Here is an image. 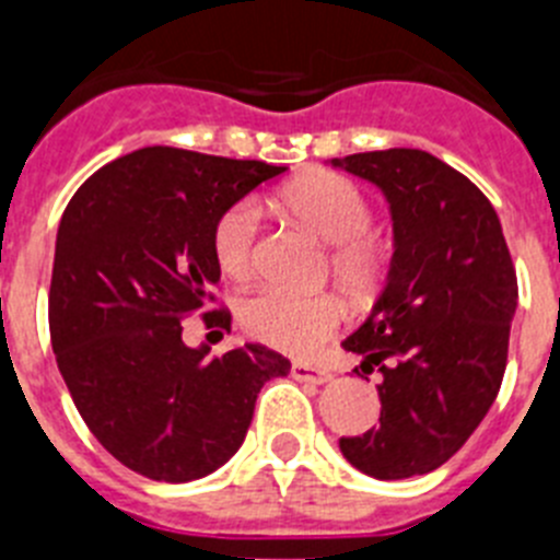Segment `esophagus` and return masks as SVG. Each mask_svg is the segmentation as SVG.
<instances>
[{"label":"esophagus","mask_w":560,"mask_h":560,"mask_svg":"<svg viewBox=\"0 0 560 560\" xmlns=\"http://www.w3.org/2000/svg\"><path fill=\"white\" fill-rule=\"evenodd\" d=\"M291 378L296 381H311V384H328L334 375L325 368H314V364H303V361H294L291 364Z\"/></svg>","instance_id":"34e87169"}]
</instances>
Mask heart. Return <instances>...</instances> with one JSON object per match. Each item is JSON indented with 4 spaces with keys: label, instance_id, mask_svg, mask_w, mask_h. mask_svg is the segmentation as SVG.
Returning a JSON list of instances; mask_svg holds the SVG:
<instances>
[{
    "label": "heart",
    "instance_id": "1",
    "mask_svg": "<svg viewBox=\"0 0 560 560\" xmlns=\"http://www.w3.org/2000/svg\"><path fill=\"white\" fill-rule=\"evenodd\" d=\"M280 205L308 224L330 249V275L348 296H370L387 275V246L370 235L373 207L364 192L336 173H308L280 192ZM260 210L255 201H237L224 212L212 232V249L221 271L246 280L255 271V246ZM241 325L252 339L291 355H311L339 325V311L328 296L291 294L283 289H260L246 296Z\"/></svg>",
    "mask_w": 560,
    "mask_h": 560
}]
</instances>
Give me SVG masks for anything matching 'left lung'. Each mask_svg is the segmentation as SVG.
Returning a JSON list of instances; mask_svg holds the SVG:
<instances>
[{"instance_id":"obj_1","label":"left lung","mask_w":560,"mask_h":560,"mask_svg":"<svg viewBox=\"0 0 560 560\" xmlns=\"http://www.w3.org/2000/svg\"><path fill=\"white\" fill-rule=\"evenodd\" d=\"M387 196L393 260L368 319L341 341L355 375L381 373L378 427L341 438L375 479L429 474L463 448L502 387L518 285L485 192L418 148L330 160Z\"/></svg>"}]
</instances>
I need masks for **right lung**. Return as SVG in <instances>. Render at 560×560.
I'll use <instances>...</instances> for the list:
<instances>
[{
    "label": "right lung",
    "instance_id": "right-lung-1",
    "mask_svg": "<svg viewBox=\"0 0 560 560\" xmlns=\"http://www.w3.org/2000/svg\"><path fill=\"white\" fill-rule=\"evenodd\" d=\"M289 167L151 145L89 176L56 235L49 336L69 395L97 443L156 482H192L241 448L255 400L291 361L246 341L187 348L221 266L212 232L232 205ZM207 325L230 330L226 311Z\"/></svg>",
    "mask_w": 560,
    "mask_h": 560
}]
</instances>
